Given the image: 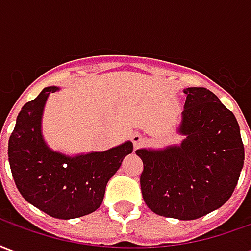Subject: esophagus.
I'll use <instances>...</instances> for the list:
<instances>
[{
	"label": "esophagus",
	"instance_id": "1",
	"mask_svg": "<svg viewBox=\"0 0 251 251\" xmlns=\"http://www.w3.org/2000/svg\"><path fill=\"white\" fill-rule=\"evenodd\" d=\"M131 141H133V147H134V149H137V148L140 147V145L142 144L144 138H142V136L140 134V133H133V136H131Z\"/></svg>",
	"mask_w": 251,
	"mask_h": 251
}]
</instances>
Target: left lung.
Masks as SVG:
<instances>
[{
    "mask_svg": "<svg viewBox=\"0 0 251 251\" xmlns=\"http://www.w3.org/2000/svg\"><path fill=\"white\" fill-rule=\"evenodd\" d=\"M179 147L138 149L144 163L142 198L157 215L192 221L230 199L245 149L235 115L204 87L184 88Z\"/></svg>",
    "mask_w": 251,
    "mask_h": 251,
    "instance_id": "obj_1",
    "label": "left lung"
}]
</instances>
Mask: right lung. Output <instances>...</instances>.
<instances>
[{
	"mask_svg": "<svg viewBox=\"0 0 251 251\" xmlns=\"http://www.w3.org/2000/svg\"><path fill=\"white\" fill-rule=\"evenodd\" d=\"M57 90L46 87L23 106L8 156L16 187L28 203L52 218L74 219L100 207L107 181L133 152V144L75 157L52 151L41 134V117L48 95Z\"/></svg>",
	"mask_w": 251,
	"mask_h": 251,
	"instance_id": "right-lung-1",
	"label": "right lung"
}]
</instances>
